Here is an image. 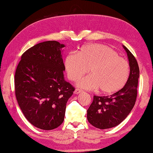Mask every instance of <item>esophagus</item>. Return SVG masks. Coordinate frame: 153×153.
<instances>
[{"label": "esophagus", "mask_w": 153, "mask_h": 153, "mask_svg": "<svg viewBox=\"0 0 153 153\" xmlns=\"http://www.w3.org/2000/svg\"><path fill=\"white\" fill-rule=\"evenodd\" d=\"M81 92H82V90H80V89L79 88H76L75 89V91H74V94H79L81 93Z\"/></svg>", "instance_id": "34e87169"}]
</instances>
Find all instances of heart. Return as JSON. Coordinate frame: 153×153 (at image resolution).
I'll return each mask as SVG.
<instances>
[{
  "label": "heart",
  "instance_id": "1",
  "mask_svg": "<svg viewBox=\"0 0 153 153\" xmlns=\"http://www.w3.org/2000/svg\"><path fill=\"white\" fill-rule=\"evenodd\" d=\"M65 67L68 79L77 81L81 79V87L94 90L99 88L103 94L119 91L127 83L130 76V65L125 59L107 45L89 44L83 46L76 54H68L65 59Z\"/></svg>",
  "mask_w": 153,
  "mask_h": 153
}]
</instances>
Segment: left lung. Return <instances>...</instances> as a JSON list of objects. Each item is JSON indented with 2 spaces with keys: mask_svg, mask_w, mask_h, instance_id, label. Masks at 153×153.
Returning a JSON list of instances; mask_svg holds the SVG:
<instances>
[{
  "mask_svg": "<svg viewBox=\"0 0 153 153\" xmlns=\"http://www.w3.org/2000/svg\"><path fill=\"white\" fill-rule=\"evenodd\" d=\"M128 58L130 76L124 87L110 96L94 95L87 110V119L92 125L100 129L110 128L119 125L133 108L137 96L139 68L131 51L123 46Z\"/></svg>",
  "mask_w": 153,
  "mask_h": 153,
  "instance_id": "1",
  "label": "left lung"
}]
</instances>
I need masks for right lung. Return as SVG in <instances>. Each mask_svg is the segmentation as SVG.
<instances>
[{"instance_id":"1","label":"right lung","mask_w":153,"mask_h":153,"mask_svg":"<svg viewBox=\"0 0 153 153\" xmlns=\"http://www.w3.org/2000/svg\"><path fill=\"white\" fill-rule=\"evenodd\" d=\"M64 45L55 41L36 44L22 54L14 75L16 100L29 123L53 130L65 119L66 105L74 87L63 76Z\"/></svg>"}]
</instances>
